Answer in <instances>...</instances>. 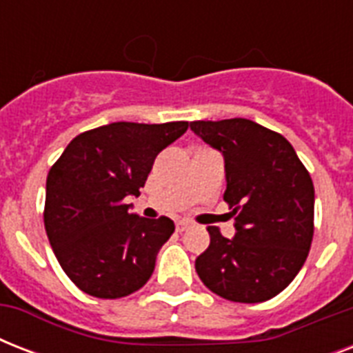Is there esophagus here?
Segmentation results:
<instances>
[{"instance_id": "esophagus-1", "label": "esophagus", "mask_w": 353, "mask_h": 353, "mask_svg": "<svg viewBox=\"0 0 353 353\" xmlns=\"http://www.w3.org/2000/svg\"><path fill=\"white\" fill-rule=\"evenodd\" d=\"M188 225H190V223H188V221H185V220H177V221H176V231H177V232L187 231Z\"/></svg>"}]
</instances>
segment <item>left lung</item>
Here are the masks:
<instances>
[{
    "label": "left lung",
    "instance_id": "8db88e82",
    "mask_svg": "<svg viewBox=\"0 0 353 353\" xmlns=\"http://www.w3.org/2000/svg\"><path fill=\"white\" fill-rule=\"evenodd\" d=\"M194 133L225 159L232 240L207 227L196 271L212 293L254 304L279 295L304 265L313 240L315 188L290 141L249 119L194 121Z\"/></svg>",
    "mask_w": 353,
    "mask_h": 353
}]
</instances>
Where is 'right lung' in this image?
<instances>
[{
    "instance_id": "obj_1",
    "label": "right lung",
    "mask_w": 353,
    "mask_h": 353,
    "mask_svg": "<svg viewBox=\"0 0 353 353\" xmlns=\"http://www.w3.org/2000/svg\"><path fill=\"white\" fill-rule=\"evenodd\" d=\"M187 121L112 122L80 133L47 176L43 223L58 263L79 290L121 299L141 290L174 221L130 212L154 161L187 132Z\"/></svg>"
}]
</instances>
